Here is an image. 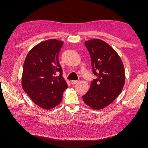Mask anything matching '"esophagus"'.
Wrapping results in <instances>:
<instances>
[{
	"label": "esophagus",
	"instance_id": "obj_1",
	"mask_svg": "<svg viewBox=\"0 0 148 148\" xmlns=\"http://www.w3.org/2000/svg\"><path fill=\"white\" fill-rule=\"evenodd\" d=\"M71 82L72 84H76L78 83V81H77V80H72Z\"/></svg>",
	"mask_w": 148,
	"mask_h": 148
}]
</instances>
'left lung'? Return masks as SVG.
I'll use <instances>...</instances> for the list:
<instances>
[{
    "instance_id": "left-lung-1",
    "label": "left lung",
    "mask_w": 148,
    "mask_h": 148,
    "mask_svg": "<svg viewBox=\"0 0 148 148\" xmlns=\"http://www.w3.org/2000/svg\"><path fill=\"white\" fill-rule=\"evenodd\" d=\"M96 79L83 96V101L92 109L99 110L111 103L121 92L125 81L124 66L115 50L103 40L85 41Z\"/></svg>"
}]
</instances>
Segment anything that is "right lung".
I'll use <instances>...</instances> for the list:
<instances>
[{"mask_svg":"<svg viewBox=\"0 0 148 148\" xmlns=\"http://www.w3.org/2000/svg\"><path fill=\"white\" fill-rule=\"evenodd\" d=\"M63 44L56 39L40 42L29 52L24 62L22 87L36 105L47 110L61 102L68 87L58 62ZM56 74L59 75L55 77Z\"/></svg>","mask_w":148,"mask_h":148,"instance_id":"obj_1","label":"right lung"}]
</instances>
